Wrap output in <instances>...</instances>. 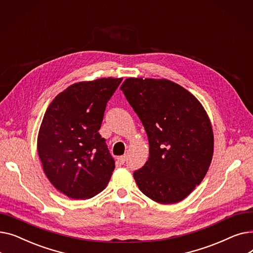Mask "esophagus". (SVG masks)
Returning a JSON list of instances; mask_svg holds the SVG:
<instances>
[{
	"label": "esophagus",
	"instance_id": "esophagus-1",
	"mask_svg": "<svg viewBox=\"0 0 253 253\" xmlns=\"http://www.w3.org/2000/svg\"><path fill=\"white\" fill-rule=\"evenodd\" d=\"M117 160L120 164H124L125 161H126V156H120L117 158Z\"/></svg>",
	"mask_w": 253,
	"mask_h": 253
}]
</instances>
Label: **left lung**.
<instances>
[{
  "label": "left lung",
  "mask_w": 253,
  "mask_h": 253,
  "mask_svg": "<svg viewBox=\"0 0 253 253\" xmlns=\"http://www.w3.org/2000/svg\"><path fill=\"white\" fill-rule=\"evenodd\" d=\"M121 90L149 138V160L133 173L137 187L157 203L182 201L201 183L213 156V130L204 106L167 79L128 78Z\"/></svg>",
  "instance_id": "obj_1"
}]
</instances>
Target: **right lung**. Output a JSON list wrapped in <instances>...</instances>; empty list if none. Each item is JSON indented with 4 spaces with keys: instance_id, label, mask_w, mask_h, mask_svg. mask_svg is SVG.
<instances>
[{
    "instance_id": "obj_1",
    "label": "right lung",
    "mask_w": 253,
    "mask_h": 253,
    "mask_svg": "<svg viewBox=\"0 0 253 253\" xmlns=\"http://www.w3.org/2000/svg\"><path fill=\"white\" fill-rule=\"evenodd\" d=\"M122 78L78 82L52 100L39 129L43 170L57 191L86 200L108 185L115 161L99 134L103 114Z\"/></svg>"
}]
</instances>
